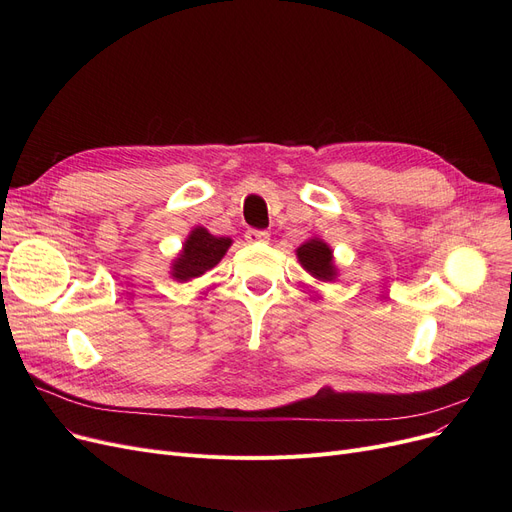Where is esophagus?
Returning a JSON list of instances; mask_svg holds the SVG:
<instances>
[{
  "mask_svg": "<svg viewBox=\"0 0 512 512\" xmlns=\"http://www.w3.org/2000/svg\"><path fill=\"white\" fill-rule=\"evenodd\" d=\"M245 238H247V242H251V245H263V242H270V234H267L265 230H247Z\"/></svg>",
  "mask_w": 512,
  "mask_h": 512,
  "instance_id": "1",
  "label": "esophagus"
}]
</instances>
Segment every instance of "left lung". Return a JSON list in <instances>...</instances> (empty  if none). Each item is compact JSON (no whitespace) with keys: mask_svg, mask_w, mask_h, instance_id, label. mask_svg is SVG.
Wrapping results in <instances>:
<instances>
[{"mask_svg":"<svg viewBox=\"0 0 512 512\" xmlns=\"http://www.w3.org/2000/svg\"><path fill=\"white\" fill-rule=\"evenodd\" d=\"M303 270L319 282H334L338 278V267L334 261V251L324 238L311 236L294 251Z\"/></svg>","mask_w":512,"mask_h":512,"instance_id":"1","label":"left lung"}]
</instances>
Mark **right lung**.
<instances>
[{
  "label": "right lung",
  "instance_id": "add662e5",
  "mask_svg": "<svg viewBox=\"0 0 512 512\" xmlns=\"http://www.w3.org/2000/svg\"><path fill=\"white\" fill-rule=\"evenodd\" d=\"M230 247L232 238L213 236L207 228L195 226L184 238L180 253L172 259L170 276L176 282H191L218 265Z\"/></svg>",
  "mask_w": 512,
  "mask_h": 512
}]
</instances>
